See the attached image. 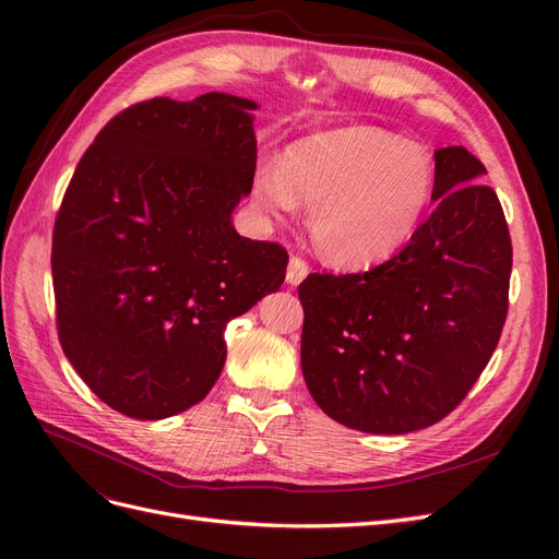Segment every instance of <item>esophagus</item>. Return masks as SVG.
I'll list each match as a JSON object with an SVG mask.
<instances>
[{
    "instance_id": "obj_1",
    "label": "esophagus",
    "mask_w": 559,
    "mask_h": 559,
    "mask_svg": "<svg viewBox=\"0 0 559 559\" xmlns=\"http://www.w3.org/2000/svg\"><path fill=\"white\" fill-rule=\"evenodd\" d=\"M308 273H310L308 263L302 261V259H298V257H292L289 259V267H286V282H289L292 286H296V284H300L302 280L308 277Z\"/></svg>"
}]
</instances>
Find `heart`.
<instances>
[{"instance_id":"obj_1","label":"heart","mask_w":559,"mask_h":559,"mask_svg":"<svg viewBox=\"0 0 559 559\" xmlns=\"http://www.w3.org/2000/svg\"><path fill=\"white\" fill-rule=\"evenodd\" d=\"M433 163L425 148L373 128L310 134L286 146L282 163L261 165L251 202L267 222H284L296 200L310 205L317 251L341 267L392 259L425 222Z\"/></svg>"}]
</instances>
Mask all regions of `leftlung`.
Instances as JSON below:
<instances>
[{"mask_svg": "<svg viewBox=\"0 0 559 559\" xmlns=\"http://www.w3.org/2000/svg\"><path fill=\"white\" fill-rule=\"evenodd\" d=\"M433 160V212L396 257L298 286L302 378L349 429L396 436L436 425L499 343L513 265L503 210L464 146L438 148Z\"/></svg>", "mask_w": 559, "mask_h": 559, "instance_id": "left-lung-1", "label": "left lung"}]
</instances>
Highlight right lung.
<instances>
[{"mask_svg":"<svg viewBox=\"0 0 559 559\" xmlns=\"http://www.w3.org/2000/svg\"><path fill=\"white\" fill-rule=\"evenodd\" d=\"M253 99L140 103L97 134L53 230L64 357L109 408L165 419L210 394L230 319L277 292L289 257L242 238L257 173Z\"/></svg>","mask_w":559,"mask_h":559,"instance_id":"1","label":"right lung"}]
</instances>
